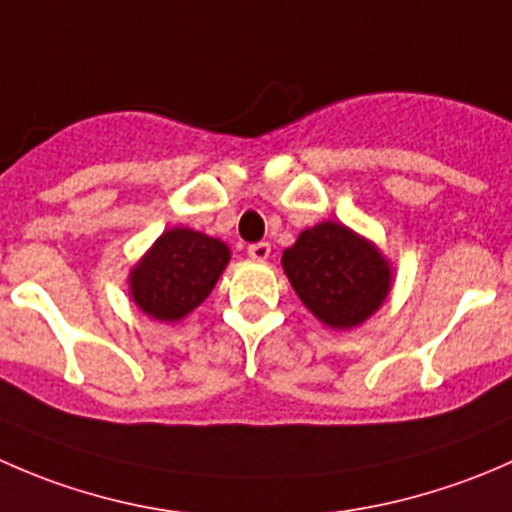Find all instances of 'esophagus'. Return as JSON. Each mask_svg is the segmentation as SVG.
Returning <instances> with one entry per match:
<instances>
[{
    "instance_id": "34e87169",
    "label": "esophagus",
    "mask_w": 512,
    "mask_h": 512,
    "mask_svg": "<svg viewBox=\"0 0 512 512\" xmlns=\"http://www.w3.org/2000/svg\"><path fill=\"white\" fill-rule=\"evenodd\" d=\"M270 252H272L270 242H255V245L247 247V255H250L252 260H257V262H265L267 257H270Z\"/></svg>"
}]
</instances>
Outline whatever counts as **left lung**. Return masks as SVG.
<instances>
[{"label":"left lung","mask_w":512,"mask_h":512,"mask_svg":"<svg viewBox=\"0 0 512 512\" xmlns=\"http://www.w3.org/2000/svg\"><path fill=\"white\" fill-rule=\"evenodd\" d=\"M282 270L304 307L334 332L374 317L394 287V267L376 242L337 220L299 232Z\"/></svg>","instance_id":"1"}]
</instances>
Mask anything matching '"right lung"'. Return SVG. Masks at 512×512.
I'll list each match as a JSON object with an SVG mask.
<instances>
[{
	"label": "right lung",
	"instance_id": "right-lung-1",
	"mask_svg": "<svg viewBox=\"0 0 512 512\" xmlns=\"http://www.w3.org/2000/svg\"><path fill=\"white\" fill-rule=\"evenodd\" d=\"M230 247L190 227H170L128 272V294L146 317L173 324L208 299L230 262Z\"/></svg>",
	"mask_w": 512,
	"mask_h": 512
}]
</instances>
